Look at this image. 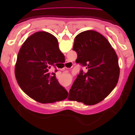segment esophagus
I'll return each instance as SVG.
<instances>
[{"mask_svg":"<svg viewBox=\"0 0 135 135\" xmlns=\"http://www.w3.org/2000/svg\"><path fill=\"white\" fill-rule=\"evenodd\" d=\"M69 63H70V62H67L66 64H69ZM66 89H67V91L69 92V87H67V88H66Z\"/></svg>","mask_w":135,"mask_h":135,"instance_id":"obj_1","label":"esophagus"}]
</instances>
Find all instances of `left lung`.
<instances>
[{
	"mask_svg": "<svg viewBox=\"0 0 135 135\" xmlns=\"http://www.w3.org/2000/svg\"><path fill=\"white\" fill-rule=\"evenodd\" d=\"M73 50L76 60L85 66L69 91V100L92 105L107 97L115 87L120 69L118 59L108 40L99 32L87 30L76 36Z\"/></svg>",
	"mask_w": 135,
	"mask_h": 135,
	"instance_id": "8db88e82",
	"label": "left lung"
}]
</instances>
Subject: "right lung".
<instances>
[{
  "label": "right lung",
  "instance_id": "1",
  "mask_svg": "<svg viewBox=\"0 0 135 135\" xmlns=\"http://www.w3.org/2000/svg\"><path fill=\"white\" fill-rule=\"evenodd\" d=\"M62 55L57 39L51 34L39 31L30 36L20 48L15 66L16 78L23 91L40 103L66 99L68 91L55 73L49 71Z\"/></svg>",
  "mask_w": 135,
  "mask_h": 135
}]
</instances>
